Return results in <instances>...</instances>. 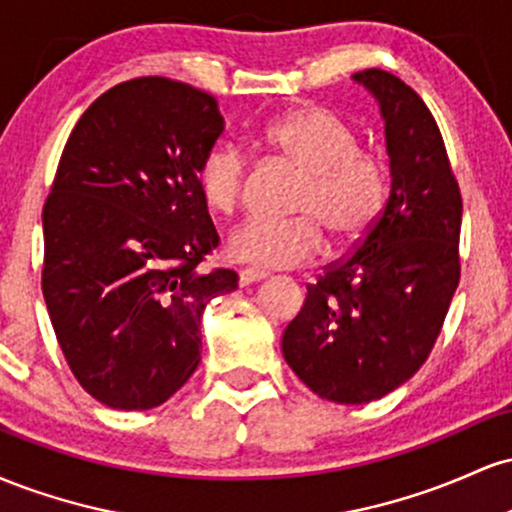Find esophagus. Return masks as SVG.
Wrapping results in <instances>:
<instances>
[{
  "label": "esophagus",
  "instance_id": "34e87169",
  "mask_svg": "<svg viewBox=\"0 0 512 512\" xmlns=\"http://www.w3.org/2000/svg\"><path fill=\"white\" fill-rule=\"evenodd\" d=\"M267 279V272H262V269H240L238 274V284L240 286H250V284H257V281Z\"/></svg>",
  "mask_w": 512,
  "mask_h": 512
}]
</instances>
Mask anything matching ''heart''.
<instances>
[{"instance_id": "1", "label": "heart", "mask_w": 512, "mask_h": 512, "mask_svg": "<svg viewBox=\"0 0 512 512\" xmlns=\"http://www.w3.org/2000/svg\"><path fill=\"white\" fill-rule=\"evenodd\" d=\"M260 144L301 173L289 219L252 216L226 240L231 260L257 269H296L320 252L325 233L351 245L370 231L385 204L383 163L358 149L354 127L322 105H303L276 117ZM197 190L216 214L236 209L245 182V156L231 144L214 146L197 166Z\"/></svg>"}]
</instances>
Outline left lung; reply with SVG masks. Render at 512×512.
<instances>
[{
    "label": "left lung",
    "mask_w": 512,
    "mask_h": 512,
    "mask_svg": "<svg viewBox=\"0 0 512 512\" xmlns=\"http://www.w3.org/2000/svg\"><path fill=\"white\" fill-rule=\"evenodd\" d=\"M351 79L385 122L390 197L361 245L308 286L281 351L317 397L368 404L407 383L436 344L460 281L462 197L419 93L383 69Z\"/></svg>",
    "instance_id": "obj_1"
}]
</instances>
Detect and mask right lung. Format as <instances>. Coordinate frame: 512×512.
Listing matches in <instances>:
<instances>
[{"label":"right lung","mask_w":512,"mask_h":512,"mask_svg":"<svg viewBox=\"0 0 512 512\" xmlns=\"http://www.w3.org/2000/svg\"><path fill=\"white\" fill-rule=\"evenodd\" d=\"M214 96L144 76L91 103L43 209V296L81 387L105 407L170 399L202 361V315L238 289L202 272L219 245L197 166L223 132Z\"/></svg>","instance_id":"right-lung-1"}]
</instances>
